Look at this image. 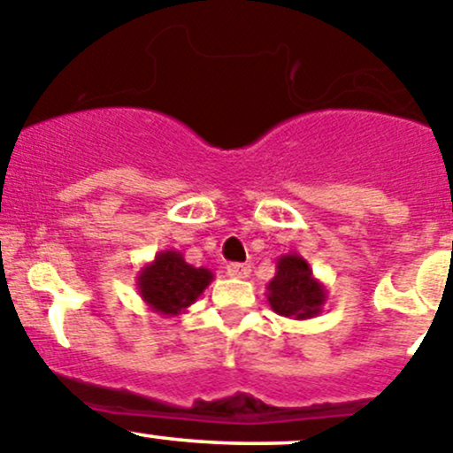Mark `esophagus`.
Wrapping results in <instances>:
<instances>
[{"instance_id":"34e87169","label":"esophagus","mask_w":453,"mask_h":453,"mask_svg":"<svg viewBox=\"0 0 453 453\" xmlns=\"http://www.w3.org/2000/svg\"><path fill=\"white\" fill-rule=\"evenodd\" d=\"M250 265H243V263H230L227 265V276L232 278H248L250 276Z\"/></svg>"}]
</instances>
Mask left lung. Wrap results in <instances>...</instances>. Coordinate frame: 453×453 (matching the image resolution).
<instances>
[{
    "instance_id": "obj_1",
    "label": "left lung",
    "mask_w": 453,
    "mask_h": 453,
    "mask_svg": "<svg viewBox=\"0 0 453 453\" xmlns=\"http://www.w3.org/2000/svg\"><path fill=\"white\" fill-rule=\"evenodd\" d=\"M269 307L289 319H309L322 313L326 287L313 276V269L300 254H282L276 263V276L267 282Z\"/></svg>"
}]
</instances>
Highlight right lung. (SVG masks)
<instances>
[{"label": "right lung", "mask_w": 453, "mask_h": 453, "mask_svg": "<svg viewBox=\"0 0 453 453\" xmlns=\"http://www.w3.org/2000/svg\"><path fill=\"white\" fill-rule=\"evenodd\" d=\"M214 280V273L205 267L186 263L177 250L155 254L138 273V291L150 311L159 315H180L195 304L205 287Z\"/></svg>", "instance_id": "right-lung-1"}]
</instances>
